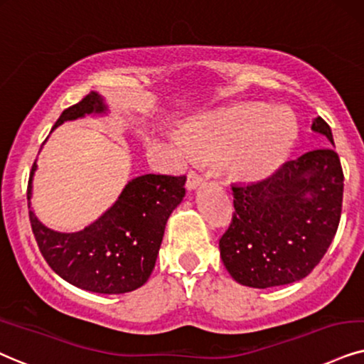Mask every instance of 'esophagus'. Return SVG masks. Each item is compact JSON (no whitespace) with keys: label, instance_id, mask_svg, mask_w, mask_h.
Listing matches in <instances>:
<instances>
[{"label":"esophagus","instance_id":"34e87169","mask_svg":"<svg viewBox=\"0 0 364 364\" xmlns=\"http://www.w3.org/2000/svg\"><path fill=\"white\" fill-rule=\"evenodd\" d=\"M200 183H201V176H200V174H196L195 171L188 173V179H186V190H188V191L196 190V188L200 186Z\"/></svg>","mask_w":364,"mask_h":364}]
</instances>
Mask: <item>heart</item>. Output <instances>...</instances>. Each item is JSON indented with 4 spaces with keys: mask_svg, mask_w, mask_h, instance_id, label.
I'll return each mask as SVG.
<instances>
[{
    "mask_svg": "<svg viewBox=\"0 0 364 364\" xmlns=\"http://www.w3.org/2000/svg\"><path fill=\"white\" fill-rule=\"evenodd\" d=\"M297 137L291 109L265 104H242L208 114L188 129L186 141L201 154L227 156L238 176H269L285 159Z\"/></svg>",
    "mask_w": 364,
    "mask_h": 364,
    "instance_id": "obj_1",
    "label": "heart"
}]
</instances>
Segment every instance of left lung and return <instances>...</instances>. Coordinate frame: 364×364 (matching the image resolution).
Masks as SVG:
<instances>
[{
	"mask_svg": "<svg viewBox=\"0 0 364 364\" xmlns=\"http://www.w3.org/2000/svg\"><path fill=\"white\" fill-rule=\"evenodd\" d=\"M311 129L334 146L324 119ZM344 174L333 148L287 161L272 176L233 185L232 223L220 257L238 284L267 289L297 282L319 264L341 220Z\"/></svg>",
	"mask_w": 364,
	"mask_h": 364,
	"instance_id": "1",
	"label": "left lung"
}]
</instances>
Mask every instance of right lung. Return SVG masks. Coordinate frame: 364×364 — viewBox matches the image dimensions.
<instances>
[{
  "label": "right lung",
  "instance_id": "1",
  "mask_svg": "<svg viewBox=\"0 0 364 364\" xmlns=\"http://www.w3.org/2000/svg\"><path fill=\"white\" fill-rule=\"evenodd\" d=\"M105 112L102 95L90 92L63 110L53 129L65 121ZM35 171L36 161L26 193L30 223L41 255L55 274L75 287L99 294L131 292L148 282L169 215L185 196L186 176L144 174L131 179L116 203L94 223L80 232L62 233L45 227L31 210Z\"/></svg>",
  "mask_w": 364,
  "mask_h": 364
}]
</instances>
